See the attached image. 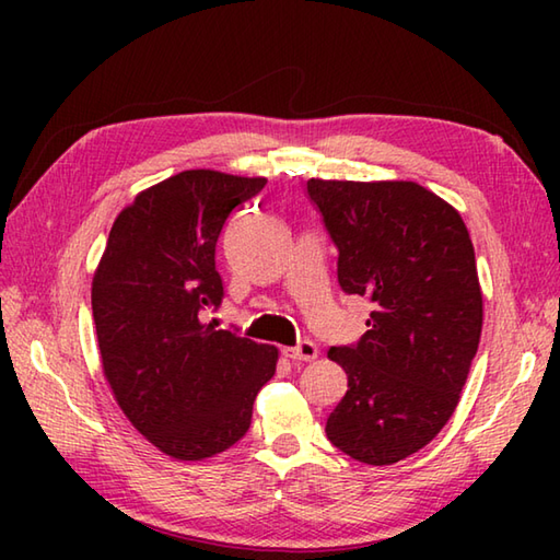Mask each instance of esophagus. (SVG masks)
Returning a JSON list of instances; mask_svg holds the SVG:
<instances>
[{
	"mask_svg": "<svg viewBox=\"0 0 560 560\" xmlns=\"http://www.w3.org/2000/svg\"><path fill=\"white\" fill-rule=\"evenodd\" d=\"M317 353H319V351H317V343L311 341V339L301 341L299 347L283 349V355H287V359H291V361H315Z\"/></svg>",
	"mask_w": 560,
	"mask_h": 560,
	"instance_id": "esophagus-1",
	"label": "esophagus"
}]
</instances>
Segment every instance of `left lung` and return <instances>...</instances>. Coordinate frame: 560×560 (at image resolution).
Listing matches in <instances>:
<instances>
[{
  "label": "left lung",
  "instance_id": "8db88e82",
  "mask_svg": "<svg viewBox=\"0 0 560 560\" xmlns=\"http://www.w3.org/2000/svg\"><path fill=\"white\" fill-rule=\"evenodd\" d=\"M337 247L343 293L371 303L368 331L329 359L349 389L329 443L365 464H395L440 433L479 349L483 307L467 225L416 183L307 180Z\"/></svg>",
  "mask_w": 560,
  "mask_h": 560
}]
</instances>
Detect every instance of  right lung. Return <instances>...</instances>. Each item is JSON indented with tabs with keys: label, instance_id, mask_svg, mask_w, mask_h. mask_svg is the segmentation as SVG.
I'll return each instance as SVG.
<instances>
[{
	"label": "right lung",
	"instance_id": "obj_1",
	"mask_svg": "<svg viewBox=\"0 0 560 560\" xmlns=\"http://www.w3.org/2000/svg\"><path fill=\"white\" fill-rule=\"evenodd\" d=\"M265 177L185 171L115 219L91 303L103 373L141 435L175 459H205L241 440L279 353L219 323L217 243Z\"/></svg>",
	"mask_w": 560,
	"mask_h": 560
}]
</instances>
